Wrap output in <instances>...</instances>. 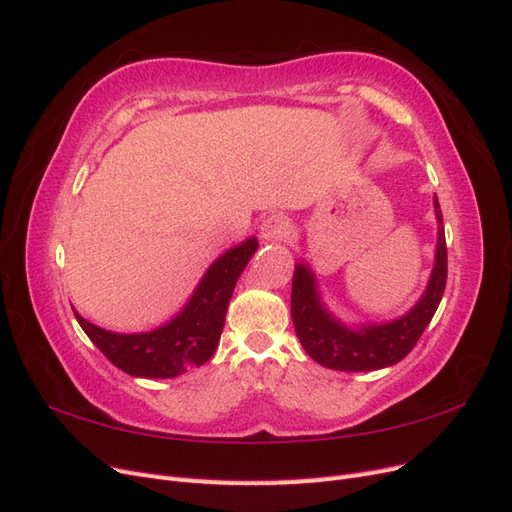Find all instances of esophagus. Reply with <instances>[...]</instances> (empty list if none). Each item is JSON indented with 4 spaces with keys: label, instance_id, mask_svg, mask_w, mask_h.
<instances>
[{
    "label": "esophagus",
    "instance_id": "obj_1",
    "mask_svg": "<svg viewBox=\"0 0 512 512\" xmlns=\"http://www.w3.org/2000/svg\"><path fill=\"white\" fill-rule=\"evenodd\" d=\"M291 232V223L283 214H270V217L263 219V223L259 225V234L263 240L268 242H280L283 238H287Z\"/></svg>",
    "mask_w": 512,
    "mask_h": 512
}]
</instances>
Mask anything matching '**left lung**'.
I'll use <instances>...</instances> for the list:
<instances>
[{"instance_id":"left-lung-1","label":"left lung","mask_w":512,"mask_h":512,"mask_svg":"<svg viewBox=\"0 0 512 512\" xmlns=\"http://www.w3.org/2000/svg\"><path fill=\"white\" fill-rule=\"evenodd\" d=\"M438 242L436 261L421 300L404 317L364 327H346L332 317L319 298L315 274L298 263L291 283V319L304 351L317 364L340 372H370L398 364L417 344L432 321L447 287V240L438 197H434Z\"/></svg>"}]
</instances>
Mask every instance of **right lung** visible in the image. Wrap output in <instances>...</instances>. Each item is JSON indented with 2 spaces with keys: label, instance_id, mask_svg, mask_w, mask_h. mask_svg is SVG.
<instances>
[{
  "label": "right lung",
  "instance_id": "obj_1",
  "mask_svg": "<svg viewBox=\"0 0 512 512\" xmlns=\"http://www.w3.org/2000/svg\"><path fill=\"white\" fill-rule=\"evenodd\" d=\"M255 251L257 238H249L223 253L208 268L187 306L153 332L117 334L82 319L76 310L74 317L119 370L140 378L178 376L206 364L217 351L229 300Z\"/></svg>",
  "mask_w": 512,
  "mask_h": 512
}]
</instances>
